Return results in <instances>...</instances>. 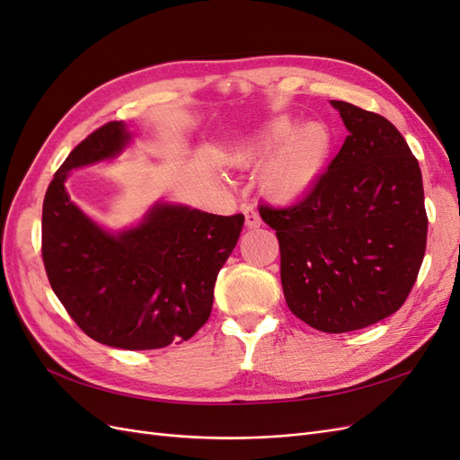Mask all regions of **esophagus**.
<instances>
[{"label":"esophagus","mask_w":460,"mask_h":460,"mask_svg":"<svg viewBox=\"0 0 460 460\" xmlns=\"http://www.w3.org/2000/svg\"><path fill=\"white\" fill-rule=\"evenodd\" d=\"M243 215H245V226L247 228H259L261 226V217L252 205L243 207Z\"/></svg>","instance_id":"obj_1"}]
</instances>
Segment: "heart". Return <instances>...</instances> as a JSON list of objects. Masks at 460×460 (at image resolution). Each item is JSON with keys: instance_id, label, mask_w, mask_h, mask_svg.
I'll list each match as a JSON object with an SVG mask.
<instances>
[{"instance_id": "heart-1", "label": "heart", "mask_w": 460, "mask_h": 460, "mask_svg": "<svg viewBox=\"0 0 460 460\" xmlns=\"http://www.w3.org/2000/svg\"><path fill=\"white\" fill-rule=\"evenodd\" d=\"M280 146L283 149L262 174V188L272 198L294 199L307 193L324 172L333 149V134L320 122L305 124L297 130L296 120L278 119L235 147L232 161L255 164L269 159Z\"/></svg>"}]
</instances>
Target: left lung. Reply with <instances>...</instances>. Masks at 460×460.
<instances>
[{"label": "left lung", "instance_id": "1", "mask_svg": "<svg viewBox=\"0 0 460 460\" xmlns=\"http://www.w3.org/2000/svg\"><path fill=\"white\" fill-rule=\"evenodd\" d=\"M349 136L301 199L259 213L280 243L289 311L345 333L380 323L407 301L428 235L422 172L392 122L332 102Z\"/></svg>", "mask_w": 460, "mask_h": 460}]
</instances>
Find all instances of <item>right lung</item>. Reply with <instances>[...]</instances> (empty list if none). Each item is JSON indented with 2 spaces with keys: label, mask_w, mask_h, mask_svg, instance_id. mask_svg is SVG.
Segmentation results:
<instances>
[{
  "label": "right lung",
  "mask_w": 460,
  "mask_h": 460,
  "mask_svg": "<svg viewBox=\"0 0 460 460\" xmlns=\"http://www.w3.org/2000/svg\"><path fill=\"white\" fill-rule=\"evenodd\" d=\"M128 140L124 124L111 120L59 166L41 208V259L55 296L86 336L128 351L161 349L208 320L218 270L245 218L157 205L119 235L97 228L68 199L66 172L117 155Z\"/></svg>",
  "instance_id": "right-lung-1"
}]
</instances>
